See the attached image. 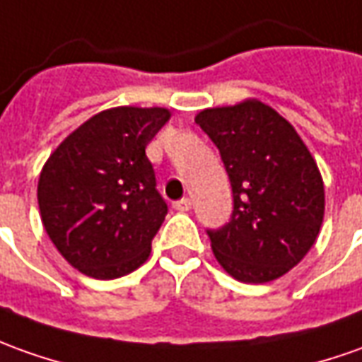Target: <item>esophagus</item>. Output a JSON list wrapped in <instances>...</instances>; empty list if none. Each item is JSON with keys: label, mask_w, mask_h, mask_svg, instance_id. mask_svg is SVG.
<instances>
[{"label": "esophagus", "mask_w": 362, "mask_h": 362, "mask_svg": "<svg viewBox=\"0 0 362 362\" xmlns=\"http://www.w3.org/2000/svg\"><path fill=\"white\" fill-rule=\"evenodd\" d=\"M190 208H192L190 198H182V200L174 202V210H178V212H188Z\"/></svg>", "instance_id": "esophagus-1"}]
</instances>
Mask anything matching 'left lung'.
<instances>
[{
  "instance_id": "obj_1",
  "label": "left lung",
  "mask_w": 362,
  "mask_h": 362,
  "mask_svg": "<svg viewBox=\"0 0 362 362\" xmlns=\"http://www.w3.org/2000/svg\"><path fill=\"white\" fill-rule=\"evenodd\" d=\"M220 150L232 184L230 222L206 230L216 259L245 284L287 274L315 243L325 214L323 180L287 120L259 100L196 117Z\"/></svg>"
}]
</instances>
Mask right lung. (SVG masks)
<instances>
[{"instance_id": "add662e5", "label": "right lung", "mask_w": 362, "mask_h": 362, "mask_svg": "<svg viewBox=\"0 0 362 362\" xmlns=\"http://www.w3.org/2000/svg\"><path fill=\"white\" fill-rule=\"evenodd\" d=\"M166 109L103 110L57 146L41 170L39 212L59 253L95 279H117L150 255L168 206L156 190L146 144Z\"/></svg>"}]
</instances>
